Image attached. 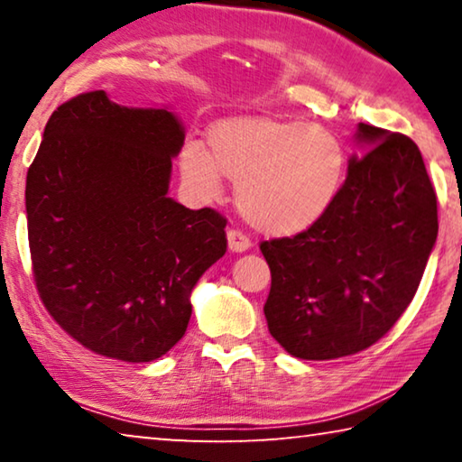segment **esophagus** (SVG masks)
<instances>
[{
    "label": "esophagus",
    "mask_w": 462,
    "mask_h": 462,
    "mask_svg": "<svg viewBox=\"0 0 462 462\" xmlns=\"http://www.w3.org/2000/svg\"><path fill=\"white\" fill-rule=\"evenodd\" d=\"M228 248L232 253H245L250 248V240L240 230H228Z\"/></svg>",
    "instance_id": "34e87169"
}]
</instances>
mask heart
I'll list each match as a JSON object with an SVG mask.
<instances>
[{"mask_svg":"<svg viewBox=\"0 0 462 462\" xmlns=\"http://www.w3.org/2000/svg\"><path fill=\"white\" fill-rule=\"evenodd\" d=\"M208 143L209 152L198 143L183 146V181L214 201L228 177L238 212L261 232L291 236L311 228L340 191L342 144L319 124L246 116L216 124Z\"/></svg>","mask_w":462,"mask_h":462,"instance_id":"b5f03b06","label":"heart"}]
</instances>
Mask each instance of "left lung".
<instances>
[{"instance_id": "left-lung-1", "label": "left lung", "mask_w": 462, "mask_h": 462, "mask_svg": "<svg viewBox=\"0 0 462 462\" xmlns=\"http://www.w3.org/2000/svg\"><path fill=\"white\" fill-rule=\"evenodd\" d=\"M372 151L350 156L330 209L293 238L261 242L271 269L269 332L289 355L330 361L369 348L410 306L438 236L420 148L358 124Z\"/></svg>"}]
</instances>
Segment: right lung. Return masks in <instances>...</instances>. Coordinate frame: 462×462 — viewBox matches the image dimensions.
I'll return each mask as SVG.
<instances>
[{"mask_svg": "<svg viewBox=\"0 0 462 462\" xmlns=\"http://www.w3.org/2000/svg\"><path fill=\"white\" fill-rule=\"evenodd\" d=\"M185 130L167 107L106 91L54 109L26 177L28 242L44 308L85 348L151 363L183 338L191 291L226 253V217L169 198Z\"/></svg>", "mask_w": 462, "mask_h": 462, "instance_id": "1", "label": "right lung"}]
</instances>
